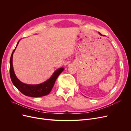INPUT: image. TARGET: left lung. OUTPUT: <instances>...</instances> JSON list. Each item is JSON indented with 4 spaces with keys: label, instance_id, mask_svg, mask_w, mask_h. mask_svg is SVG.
Segmentation results:
<instances>
[{
    "label": "left lung",
    "instance_id": "8db88e82",
    "mask_svg": "<svg viewBox=\"0 0 131 131\" xmlns=\"http://www.w3.org/2000/svg\"><path fill=\"white\" fill-rule=\"evenodd\" d=\"M99 34H100V35H101V36H104V35H102V34H101V33H99Z\"/></svg>",
    "mask_w": 131,
    "mask_h": 131
}]
</instances>
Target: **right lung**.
<instances>
[{
  "label": "right lung",
  "mask_w": 131,
  "mask_h": 131,
  "mask_svg": "<svg viewBox=\"0 0 131 131\" xmlns=\"http://www.w3.org/2000/svg\"><path fill=\"white\" fill-rule=\"evenodd\" d=\"M19 40L17 42L15 48L14 49L10 59L9 73L10 79L13 84L16 87V88L20 92L26 96H29V97H40L48 94L52 90L57 78L59 74L64 71V68H59L58 70L53 73L52 76L47 81L41 84L37 85H30L22 83L16 77L14 71L13 70L12 63L13 53L14 52L17 45L18 44Z\"/></svg>",
  "instance_id": "1"
}]
</instances>
